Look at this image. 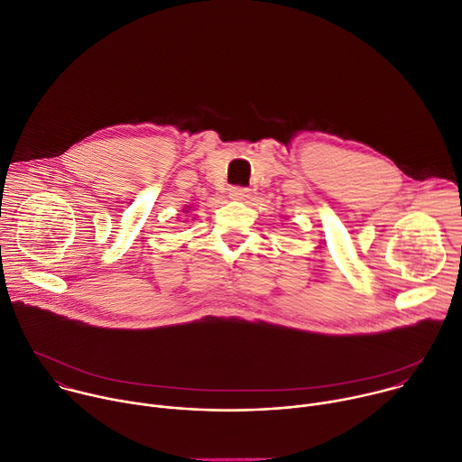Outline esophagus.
I'll list each match as a JSON object with an SVG mask.
<instances>
[{
    "mask_svg": "<svg viewBox=\"0 0 462 462\" xmlns=\"http://www.w3.org/2000/svg\"><path fill=\"white\" fill-rule=\"evenodd\" d=\"M250 197V189L248 188H243V186H234L230 189V199L234 201H246Z\"/></svg>",
    "mask_w": 462,
    "mask_h": 462,
    "instance_id": "obj_1",
    "label": "esophagus"
}]
</instances>
